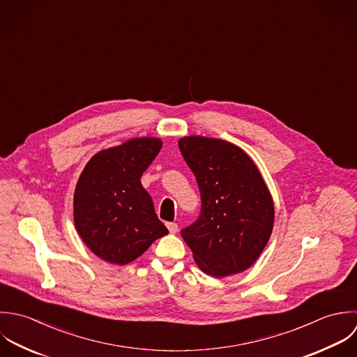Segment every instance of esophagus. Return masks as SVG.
Wrapping results in <instances>:
<instances>
[{
  "label": "esophagus",
  "instance_id": "obj_1",
  "mask_svg": "<svg viewBox=\"0 0 357 357\" xmlns=\"http://www.w3.org/2000/svg\"><path fill=\"white\" fill-rule=\"evenodd\" d=\"M167 227H168V230H169V233H176L179 229H178V223H174V222H168L167 223Z\"/></svg>",
  "mask_w": 357,
  "mask_h": 357
}]
</instances>
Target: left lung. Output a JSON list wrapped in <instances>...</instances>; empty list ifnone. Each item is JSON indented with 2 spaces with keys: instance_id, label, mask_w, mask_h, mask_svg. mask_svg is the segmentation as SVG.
Returning a JSON list of instances; mask_svg holds the SVG:
<instances>
[{
  "instance_id": "obj_1",
  "label": "left lung",
  "mask_w": 357,
  "mask_h": 357,
  "mask_svg": "<svg viewBox=\"0 0 357 357\" xmlns=\"http://www.w3.org/2000/svg\"><path fill=\"white\" fill-rule=\"evenodd\" d=\"M178 144L202 193L200 218L181 231L195 262L216 279L247 271L266 247L275 222L261 171L241 147L223 139L189 135Z\"/></svg>"
}]
</instances>
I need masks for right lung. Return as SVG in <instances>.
<instances>
[{
  "label": "right lung",
  "instance_id": "add662e5",
  "mask_svg": "<svg viewBox=\"0 0 357 357\" xmlns=\"http://www.w3.org/2000/svg\"><path fill=\"white\" fill-rule=\"evenodd\" d=\"M162 147L132 138L98 151L82 169L73 197L74 225L86 247L112 265H127L168 229L157 218L141 176Z\"/></svg>",
  "mask_w": 357,
  "mask_h": 357
}]
</instances>
